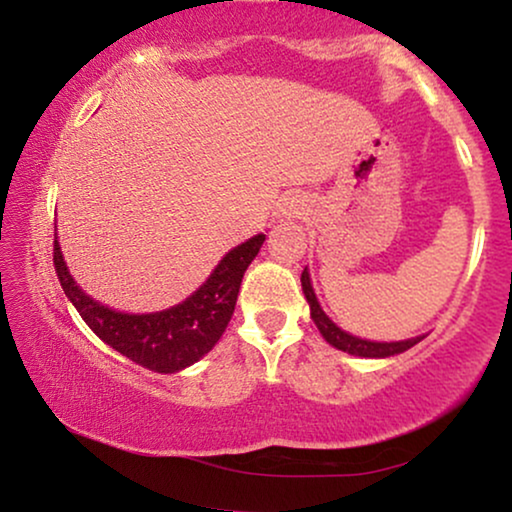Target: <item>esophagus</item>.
<instances>
[{"label": "esophagus", "mask_w": 512, "mask_h": 512, "mask_svg": "<svg viewBox=\"0 0 512 512\" xmlns=\"http://www.w3.org/2000/svg\"><path fill=\"white\" fill-rule=\"evenodd\" d=\"M298 209H301V204H298L296 197L284 199V204H281V216H286V219H293V216L298 214Z\"/></svg>", "instance_id": "esophagus-1"}]
</instances>
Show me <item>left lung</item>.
<instances>
[{
	"label": "left lung",
	"instance_id": "8db88e82",
	"mask_svg": "<svg viewBox=\"0 0 512 512\" xmlns=\"http://www.w3.org/2000/svg\"><path fill=\"white\" fill-rule=\"evenodd\" d=\"M301 286L305 293V301H308V305H310V317H313V322L317 325V330H320L322 337H325V342L332 344L334 349L346 351V354L361 356V358H387V356L404 354V351L411 349V346L419 344L421 339H424V334H419V337H411V339H399V342H370V339L356 337V334L342 330V327H339L337 322H334L332 317L322 310V305L315 296L313 281H310L308 267H305L301 274Z\"/></svg>",
	"mask_w": 512,
	"mask_h": 512
}]
</instances>
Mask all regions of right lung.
Wrapping results in <instances>:
<instances>
[{
	"label": "right lung",
	"mask_w": 512,
	"mask_h": 512,
	"mask_svg": "<svg viewBox=\"0 0 512 512\" xmlns=\"http://www.w3.org/2000/svg\"><path fill=\"white\" fill-rule=\"evenodd\" d=\"M262 243L264 233H257L228 250L209 279L192 296L156 313H122L88 296L69 274L57 233L55 272L60 276L64 296L72 301L81 320L91 327L98 339L139 366L156 370V373H178L207 356L226 332L236 310L240 281L260 252Z\"/></svg>",
	"instance_id": "1"
}]
</instances>
